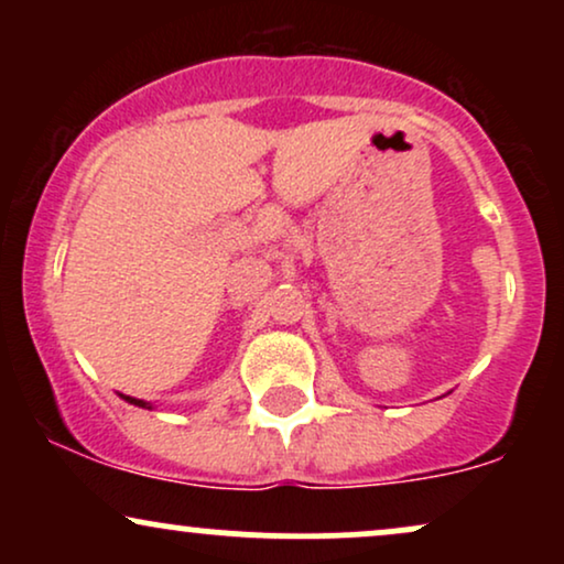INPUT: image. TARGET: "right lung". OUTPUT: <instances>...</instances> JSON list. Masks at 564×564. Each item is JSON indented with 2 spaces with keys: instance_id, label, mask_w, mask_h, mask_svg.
<instances>
[{
  "instance_id": "1",
  "label": "right lung",
  "mask_w": 564,
  "mask_h": 564,
  "mask_svg": "<svg viewBox=\"0 0 564 564\" xmlns=\"http://www.w3.org/2000/svg\"><path fill=\"white\" fill-rule=\"evenodd\" d=\"M124 400H129V403L132 405H140V408H151L148 403H142V400H138V398H124Z\"/></svg>"
}]
</instances>
